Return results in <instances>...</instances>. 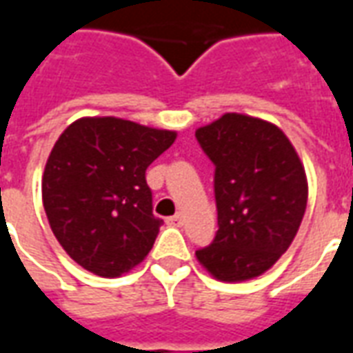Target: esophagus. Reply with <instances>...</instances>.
<instances>
[{
  "instance_id": "34e87169",
  "label": "esophagus",
  "mask_w": 353,
  "mask_h": 353,
  "mask_svg": "<svg viewBox=\"0 0 353 353\" xmlns=\"http://www.w3.org/2000/svg\"><path fill=\"white\" fill-rule=\"evenodd\" d=\"M166 223H168V225H172V227H181V225H183V223H185L183 214L172 215V217H168V219H166Z\"/></svg>"
}]
</instances>
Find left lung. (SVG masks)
Wrapping results in <instances>:
<instances>
[{
  "instance_id": "1",
  "label": "left lung",
  "mask_w": 353,
  "mask_h": 353,
  "mask_svg": "<svg viewBox=\"0 0 353 353\" xmlns=\"http://www.w3.org/2000/svg\"><path fill=\"white\" fill-rule=\"evenodd\" d=\"M214 162L217 225L196 257L221 281L266 272L293 242L303 221L308 185L299 154L274 124L227 113L196 130Z\"/></svg>"
}]
</instances>
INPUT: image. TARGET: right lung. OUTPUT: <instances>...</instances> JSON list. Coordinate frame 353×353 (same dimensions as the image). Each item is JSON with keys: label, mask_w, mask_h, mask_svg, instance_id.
<instances>
[{"label": "right lung", "mask_w": 353, "mask_h": 353, "mask_svg": "<svg viewBox=\"0 0 353 353\" xmlns=\"http://www.w3.org/2000/svg\"><path fill=\"white\" fill-rule=\"evenodd\" d=\"M174 139L115 117L79 119L62 132L43 174V206L77 265L117 278L145 259L162 225L145 170Z\"/></svg>", "instance_id": "right-lung-1"}]
</instances>
